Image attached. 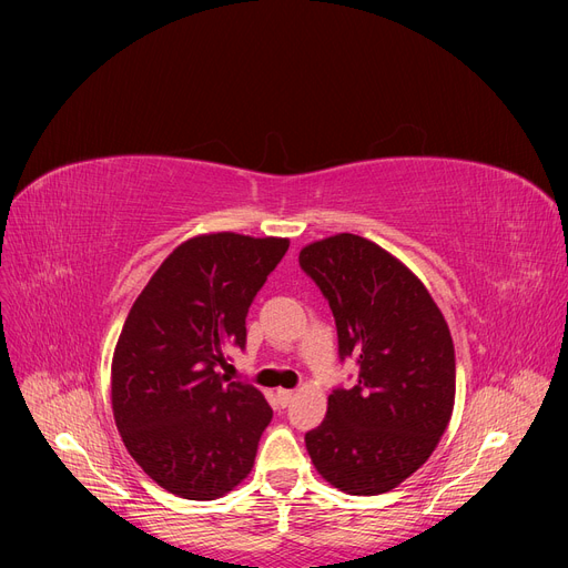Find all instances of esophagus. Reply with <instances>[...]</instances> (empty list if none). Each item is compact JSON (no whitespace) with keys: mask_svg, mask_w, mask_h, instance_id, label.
Listing matches in <instances>:
<instances>
[{"mask_svg":"<svg viewBox=\"0 0 568 568\" xmlns=\"http://www.w3.org/2000/svg\"><path fill=\"white\" fill-rule=\"evenodd\" d=\"M276 398H278V405H281V407H287V405L292 403V398H294V392H290V389H278V392H276Z\"/></svg>","mask_w":568,"mask_h":568,"instance_id":"esophagus-1","label":"esophagus"}]
</instances>
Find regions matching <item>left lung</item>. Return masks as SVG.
<instances>
[{"instance_id":"1","label":"left lung","mask_w":568,"mask_h":568,"mask_svg":"<svg viewBox=\"0 0 568 568\" xmlns=\"http://www.w3.org/2000/svg\"><path fill=\"white\" fill-rule=\"evenodd\" d=\"M336 320L341 359L359 379L334 389L324 422L306 433L322 479L347 495H379L419 469L456 398L452 332L409 268L359 234H336L300 253Z\"/></svg>"}]
</instances>
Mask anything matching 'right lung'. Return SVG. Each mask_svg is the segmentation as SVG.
<instances>
[{"mask_svg": "<svg viewBox=\"0 0 568 568\" xmlns=\"http://www.w3.org/2000/svg\"><path fill=\"white\" fill-rule=\"evenodd\" d=\"M290 239L214 232L176 246L149 278L112 356V412L133 460L168 493L216 499L253 469L272 407L219 373L246 345V315Z\"/></svg>", "mask_w": 568, "mask_h": 568, "instance_id": "1", "label": "right lung"}]
</instances>
